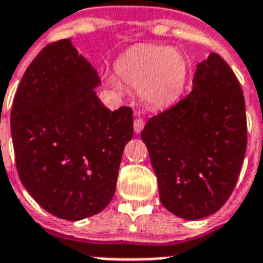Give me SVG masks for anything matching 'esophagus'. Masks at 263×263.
I'll list each match as a JSON object with an SVG mask.
<instances>
[{
  "mask_svg": "<svg viewBox=\"0 0 263 263\" xmlns=\"http://www.w3.org/2000/svg\"><path fill=\"white\" fill-rule=\"evenodd\" d=\"M143 127H144V120L138 117V119L134 121V129H135L136 134H139V132L143 129Z\"/></svg>",
  "mask_w": 263,
  "mask_h": 263,
  "instance_id": "34e87169",
  "label": "esophagus"
}]
</instances>
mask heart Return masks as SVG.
<instances>
[{"mask_svg": "<svg viewBox=\"0 0 263 263\" xmlns=\"http://www.w3.org/2000/svg\"><path fill=\"white\" fill-rule=\"evenodd\" d=\"M116 71L125 86L140 88L142 99L156 107L177 101L187 79L185 59L166 46L135 47L120 57ZM106 82L116 91L123 90V84L115 76H107Z\"/></svg>", "mask_w": 263, "mask_h": 263, "instance_id": "obj_1", "label": "heart"}]
</instances>
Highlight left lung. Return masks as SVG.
Segmentation results:
<instances>
[{"instance_id": "1", "label": "left lung", "mask_w": 263, "mask_h": 263, "mask_svg": "<svg viewBox=\"0 0 263 263\" xmlns=\"http://www.w3.org/2000/svg\"><path fill=\"white\" fill-rule=\"evenodd\" d=\"M140 136L165 209L184 220L220 210L236 185L247 147L236 75L212 53L198 64L191 92L148 120Z\"/></svg>"}]
</instances>
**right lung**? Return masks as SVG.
<instances>
[{
    "mask_svg": "<svg viewBox=\"0 0 263 263\" xmlns=\"http://www.w3.org/2000/svg\"><path fill=\"white\" fill-rule=\"evenodd\" d=\"M98 73L69 39L49 43L27 68L10 111L18 177L46 212L78 221L102 212L116 191L132 109L110 111Z\"/></svg>",
    "mask_w": 263,
    "mask_h": 263,
    "instance_id": "right-lung-1",
    "label": "right lung"
}]
</instances>
